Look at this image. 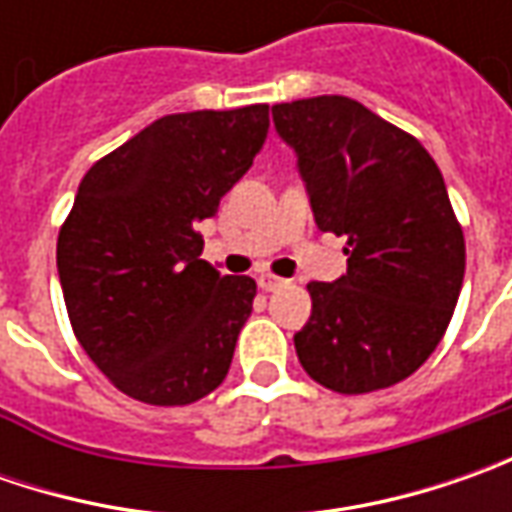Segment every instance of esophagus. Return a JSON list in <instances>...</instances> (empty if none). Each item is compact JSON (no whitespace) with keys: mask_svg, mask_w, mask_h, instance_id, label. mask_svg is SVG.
<instances>
[{"mask_svg":"<svg viewBox=\"0 0 512 512\" xmlns=\"http://www.w3.org/2000/svg\"><path fill=\"white\" fill-rule=\"evenodd\" d=\"M285 279H279V276H270V273H262L259 276V287L265 290V293H273V290H279V287H285Z\"/></svg>","mask_w":512,"mask_h":512,"instance_id":"1","label":"esophagus"}]
</instances>
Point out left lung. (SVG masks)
<instances>
[{"instance_id":"left-lung-1","label":"left lung","mask_w":512,"mask_h":512,"mask_svg":"<svg viewBox=\"0 0 512 512\" xmlns=\"http://www.w3.org/2000/svg\"><path fill=\"white\" fill-rule=\"evenodd\" d=\"M316 225L347 236V273L310 282L293 336L310 379L370 393L416 373L442 342L464 279V236L419 139L347 96L273 105Z\"/></svg>"}]
</instances>
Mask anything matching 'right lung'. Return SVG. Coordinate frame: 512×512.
<instances>
[{
    "label": "right lung",
    "mask_w": 512,
    "mask_h": 512,
    "mask_svg": "<svg viewBox=\"0 0 512 512\" xmlns=\"http://www.w3.org/2000/svg\"><path fill=\"white\" fill-rule=\"evenodd\" d=\"M267 128V105L162 116L79 185L56 242L70 325L136 402H199L225 382L256 282L199 259L196 225L250 170Z\"/></svg>",
    "instance_id": "add662e5"
}]
</instances>
